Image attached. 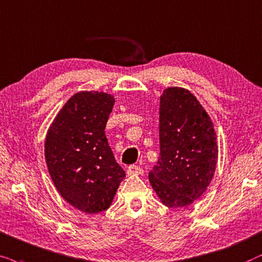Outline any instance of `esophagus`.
<instances>
[{
    "mask_svg": "<svg viewBox=\"0 0 262 262\" xmlns=\"http://www.w3.org/2000/svg\"><path fill=\"white\" fill-rule=\"evenodd\" d=\"M144 172V170L141 169L140 166L138 165H130L127 169V173L129 176H133V175H141V173Z\"/></svg>",
    "mask_w": 262,
    "mask_h": 262,
    "instance_id": "34e87169",
    "label": "esophagus"
}]
</instances>
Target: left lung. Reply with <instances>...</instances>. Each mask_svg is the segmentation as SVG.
<instances>
[{"instance_id": "left-lung-1", "label": "left lung", "mask_w": 262, "mask_h": 262, "mask_svg": "<svg viewBox=\"0 0 262 262\" xmlns=\"http://www.w3.org/2000/svg\"><path fill=\"white\" fill-rule=\"evenodd\" d=\"M159 144V159L148 173L149 183L165 206L186 207L207 189L218 159L213 123L188 90H164Z\"/></svg>"}]
</instances>
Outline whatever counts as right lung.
<instances>
[{
    "instance_id": "add662e5",
    "label": "right lung",
    "mask_w": 262,
    "mask_h": 262,
    "mask_svg": "<svg viewBox=\"0 0 262 262\" xmlns=\"http://www.w3.org/2000/svg\"><path fill=\"white\" fill-rule=\"evenodd\" d=\"M113 96L83 91L72 96L55 117L45 140V162L56 189L85 213L110 207L125 177L105 137Z\"/></svg>"
}]
</instances>
